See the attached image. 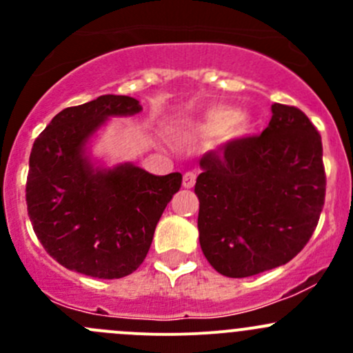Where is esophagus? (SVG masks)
Segmentation results:
<instances>
[{"label": "esophagus", "instance_id": "1", "mask_svg": "<svg viewBox=\"0 0 353 353\" xmlns=\"http://www.w3.org/2000/svg\"><path fill=\"white\" fill-rule=\"evenodd\" d=\"M194 183H196V174H194V172L184 174V176H183V188L190 190V188L194 186Z\"/></svg>", "mask_w": 353, "mask_h": 353}]
</instances>
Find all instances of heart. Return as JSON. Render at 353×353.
<instances>
[{"mask_svg": "<svg viewBox=\"0 0 353 353\" xmlns=\"http://www.w3.org/2000/svg\"><path fill=\"white\" fill-rule=\"evenodd\" d=\"M252 126L254 123L248 112H239L232 105H213L188 124L183 133L193 138L219 137L223 133L229 140H237L251 133Z\"/></svg>", "mask_w": 353, "mask_h": 353, "instance_id": "b5f03b06", "label": "heart"}]
</instances>
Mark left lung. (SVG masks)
I'll return each mask as SVG.
<instances>
[{
    "mask_svg": "<svg viewBox=\"0 0 353 353\" xmlns=\"http://www.w3.org/2000/svg\"><path fill=\"white\" fill-rule=\"evenodd\" d=\"M199 245L230 279L290 261L311 239L326 177L321 137L301 109L272 105L259 137L229 141L199 160Z\"/></svg>",
    "mask_w": 353,
    "mask_h": 353,
    "instance_id": "8db88e82",
    "label": "left lung"
}]
</instances>
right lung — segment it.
I'll return each mask as SVG.
<instances>
[{
	"label": "right lung",
	"mask_w": 353,
	"mask_h": 353,
	"mask_svg": "<svg viewBox=\"0 0 353 353\" xmlns=\"http://www.w3.org/2000/svg\"><path fill=\"white\" fill-rule=\"evenodd\" d=\"M141 112L137 99L101 95L66 108L34 141L28 160L27 210L49 256L94 279H121L143 263L179 172L154 176L131 162L105 167L90 141L110 117Z\"/></svg>",
	"instance_id": "right-lung-1"
}]
</instances>
